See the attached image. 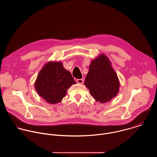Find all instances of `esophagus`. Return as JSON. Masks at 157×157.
<instances>
[{"instance_id":"obj_1","label":"esophagus","mask_w":157,"mask_h":157,"mask_svg":"<svg viewBox=\"0 0 157 157\" xmlns=\"http://www.w3.org/2000/svg\"><path fill=\"white\" fill-rule=\"evenodd\" d=\"M76 82H77V83H78V84H82V83H83L84 80H83V79L80 78V79H77Z\"/></svg>"}]
</instances>
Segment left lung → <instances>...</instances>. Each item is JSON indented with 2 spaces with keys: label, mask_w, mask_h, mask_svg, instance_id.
Here are the masks:
<instances>
[{
  "label": "left lung",
  "mask_w": 157,
  "mask_h": 157,
  "mask_svg": "<svg viewBox=\"0 0 157 157\" xmlns=\"http://www.w3.org/2000/svg\"><path fill=\"white\" fill-rule=\"evenodd\" d=\"M84 84L93 98L101 103L111 101L117 95L120 82L106 55L101 54L92 60Z\"/></svg>",
  "instance_id": "obj_1"
}]
</instances>
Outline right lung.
Segmentation results:
<instances>
[{"label": "right lung", "instance_id": "obj_1", "mask_svg": "<svg viewBox=\"0 0 157 157\" xmlns=\"http://www.w3.org/2000/svg\"><path fill=\"white\" fill-rule=\"evenodd\" d=\"M75 84L71 72L61 62L50 61L40 71L34 87L37 94L50 104L62 101L67 90Z\"/></svg>", "mask_w": 157, "mask_h": 157}]
</instances>
